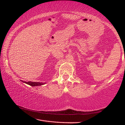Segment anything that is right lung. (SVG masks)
<instances>
[{
	"mask_svg": "<svg viewBox=\"0 0 125 125\" xmlns=\"http://www.w3.org/2000/svg\"><path fill=\"white\" fill-rule=\"evenodd\" d=\"M23 83H25L26 84H27L28 85H30L31 86H40V85H43L46 84V83H42V82H25V81H22Z\"/></svg>",
	"mask_w": 125,
	"mask_h": 125,
	"instance_id": "obj_1",
	"label": "right lung"
}]
</instances>
